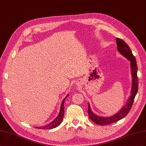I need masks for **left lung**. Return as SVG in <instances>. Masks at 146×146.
Instances as JSON below:
<instances>
[{
	"mask_svg": "<svg viewBox=\"0 0 146 146\" xmlns=\"http://www.w3.org/2000/svg\"><path fill=\"white\" fill-rule=\"evenodd\" d=\"M116 42L117 45V50L121 54L128 60L130 61V66H131V72L132 76V86H131V95L129 97L127 103L122 107L117 114H114V115L111 116V117H100L97 114H94L92 111L90 109V106L89 103H88V114L89 118L92 120V121L100 125H106L110 124L118 121V120L123 119L124 117L128 114L129 111H130L132 105L134 102L136 95L138 92V76H137V71H138V66L136 64V61L135 56H133L132 52L130 47L128 46V44L125 42V41L119 38H116Z\"/></svg>",
	"mask_w": 146,
	"mask_h": 146,
	"instance_id": "1",
	"label": "left lung"
}]
</instances>
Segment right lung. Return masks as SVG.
<instances>
[{"mask_svg":"<svg viewBox=\"0 0 146 146\" xmlns=\"http://www.w3.org/2000/svg\"><path fill=\"white\" fill-rule=\"evenodd\" d=\"M68 96V95H66V97L63 100V101L62 102L61 104V106H60V112L59 113V115L57 116V117L53 120L52 122H51L50 123L46 125L43 126V127H37L38 128L40 129H46V130H48V129H52L54 128L57 127L58 125L61 123L62 120H63L64 118V102L66 98Z\"/></svg>","mask_w":146,"mask_h":146,"instance_id":"right-lung-1","label":"right lung"}]
</instances>
